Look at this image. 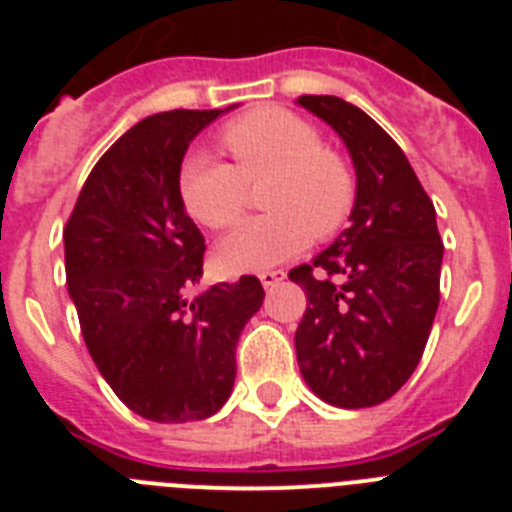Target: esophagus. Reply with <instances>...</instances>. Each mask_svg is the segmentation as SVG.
I'll use <instances>...</instances> for the list:
<instances>
[{
    "label": "esophagus",
    "mask_w": 512,
    "mask_h": 512,
    "mask_svg": "<svg viewBox=\"0 0 512 512\" xmlns=\"http://www.w3.org/2000/svg\"><path fill=\"white\" fill-rule=\"evenodd\" d=\"M284 277H287V274H284L282 269L261 271V274H259V279H261V284H264V289H274V287H277V284L284 282Z\"/></svg>",
    "instance_id": "34e87169"
}]
</instances>
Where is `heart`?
<instances>
[{
  "instance_id": "heart-1",
  "label": "heart",
  "mask_w": 512,
  "mask_h": 512,
  "mask_svg": "<svg viewBox=\"0 0 512 512\" xmlns=\"http://www.w3.org/2000/svg\"><path fill=\"white\" fill-rule=\"evenodd\" d=\"M235 166L210 153H192L179 174L182 202L207 228H228L246 212L248 182L274 174L266 207L225 235L217 264L228 274L264 271L305 251L312 238H330L346 225L356 202V176L343 156L323 148L320 130L282 107H259L223 128Z\"/></svg>"
}]
</instances>
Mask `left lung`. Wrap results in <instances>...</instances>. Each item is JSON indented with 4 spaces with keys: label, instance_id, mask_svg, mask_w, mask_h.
Returning a JSON list of instances; mask_svg holds the SVG:
<instances>
[{
    "label": "left lung",
    "instance_id": "left-lung-1",
    "mask_svg": "<svg viewBox=\"0 0 512 512\" xmlns=\"http://www.w3.org/2000/svg\"><path fill=\"white\" fill-rule=\"evenodd\" d=\"M341 135L356 169L351 225L289 271L307 295L297 364L320 400L372 408L415 372L438 310L443 243L408 156L364 110L330 94L297 99Z\"/></svg>",
    "mask_w": 512,
    "mask_h": 512
}]
</instances>
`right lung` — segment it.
Wrapping results in <instances>:
<instances>
[{"label": "right lung", "instance_id": "obj_1", "mask_svg": "<svg viewBox=\"0 0 512 512\" xmlns=\"http://www.w3.org/2000/svg\"><path fill=\"white\" fill-rule=\"evenodd\" d=\"M228 110L158 112L133 125L99 158L63 230L89 354L112 392L156 423L223 408L241 330L264 302L256 277L189 297L205 238L184 210L179 174L194 135Z\"/></svg>", "mask_w": 512, "mask_h": 512}]
</instances>
